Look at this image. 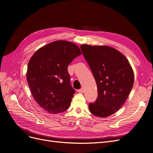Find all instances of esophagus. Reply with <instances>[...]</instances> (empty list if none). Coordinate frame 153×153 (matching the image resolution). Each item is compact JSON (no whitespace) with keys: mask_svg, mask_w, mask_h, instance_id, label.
I'll return each instance as SVG.
<instances>
[{"mask_svg":"<svg viewBox=\"0 0 153 153\" xmlns=\"http://www.w3.org/2000/svg\"><path fill=\"white\" fill-rule=\"evenodd\" d=\"M78 91L79 93H81V94H83V92H84V89H83V88H82L81 89H80V90H78Z\"/></svg>","mask_w":153,"mask_h":153,"instance_id":"obj_1","label":"esophagus"}]
</instances>
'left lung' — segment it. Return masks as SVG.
<instances>
[{
    "instance_id": "8db88e82",
    "label": "left lung",
    "mask_w": 153,
    "mask_h": 153,
    "mask_svg": "<svg viewBox=\"0 0 153 153\" xmlns=\"http://www.w3.org/2000/svg\"><path fill=\"white\" fill-rule=\"evenodd\" d=\"M80 48L97 85V99L90 103L89 111L97 117H108L119 111L129 95L134 82L132 66L112 47L83 44Z\"/></svg>"
}]
</instances>
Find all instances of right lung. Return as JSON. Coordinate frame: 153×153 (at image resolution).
<instances>
[{
  "mask_svg": "<svg viewBox=\"0 0 153 153\" xmlns=\"http://www.w3.org/2000/svg\"><path fill=\"white\" fill-rule=\"evenodd\" d=\"M81 54L76 44L58 40L40 48L30 58L27 82L36 103L49 113H61L69 108L75 91L67 68Z\"/></svg>",
  "mask_w": 153,
  "mask_h": 153,
  "instance_id": "right-lung-1",
  "label": "right lung"
}]
</instances>
